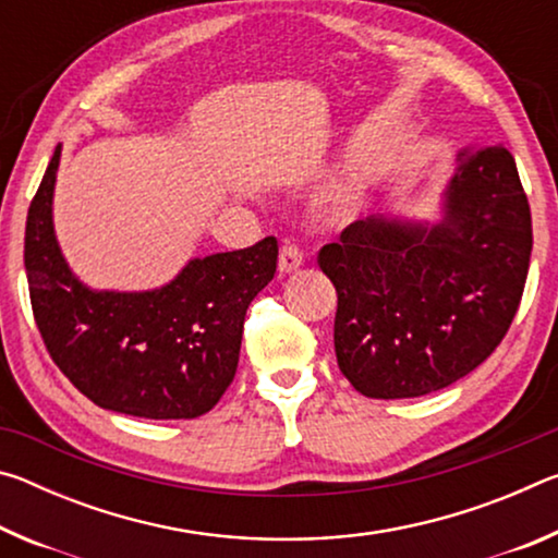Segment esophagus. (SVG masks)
<instances>
[{"label":"esophagus","instance_id":"34e87169","mask_svg":"<svg viewBox=\"0 0 558 558\" xmlns=\"http://www.w3.org/2000/svg\"><path fill=\"white\" fill-rule=\"evenodd\" d=\"M302 266V251L298 245H282L280 256H278V270L280 276H290Z\"/></svg>","mask_w":558,"mask_h":558}]
</instances>
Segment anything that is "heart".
<instances>
[{
    "label": "heart",
    "mask_w": 558,
    "mask_h": 558,
    "mask_svg": "<svg viewBox=\"0 0 558 558\" xmlns=\"http://www.w3.org/2000/svg\"><path fill=\"white\" fill-rule=\"evenodd\" d=\"M369 182L372 174L366 172V169L339 177L337 182L327 186L323 199H319V219L332 226H344L349 221H354L364 206Z\"/></svg>",
    "instance_id": "heart-1"
}]
</instances>
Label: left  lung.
Returning a JSON list of instances; mask_svg holds the SVG:
<instances>
[{
  "instance_id": "8db88e82",
  "label": "left lung",
  "mask_w": 558,
  "mask_h": 558,
  "mask_svg": "<svg viewBox=\"0 0 558 558\" xmlns=\"http://www.w3.org/2000/svg\"><path fill=\"white\" fill-rule=\"evenodd\" d=\"M532 214L502 145L460 153L433 219L374 214L319 251L337 288L335 354L369 399L456 384L502 342L522 300Z\"/></svg>"
}]
</instances>
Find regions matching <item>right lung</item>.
<instances>
[{"label": "right lung", "instance_id": "obj_1", "mask_svg": "<svg viewBox=\"0 0 558 558\" xmlns=\"http://www.w3.org/2000/svg\"><path fill=\"white\" fill-rule=\"evenodd\" d=\"M56 147L29 206L24 266L36 327L59 369L100 409L149 421L211 411L239 366L251 300L276 276L278 241L189 258L153 290H96L53 229Z\"/></svg>", "mask_w": 558, "mask_h": 558}]
</instances>
